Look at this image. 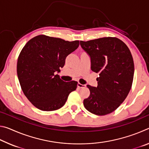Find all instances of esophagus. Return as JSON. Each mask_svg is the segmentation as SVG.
Segmentation results:
<instances>
[{"mask_svg":"<svg viewBox=\"0 0 149 149\" xmlns=\"http://www.w3.org/2000/svg\"><path fill=\"white\" fill-rule=\"evenodd\" d=\"M85 87V85H82V84H79V83H78V84H77V87L78 88H84Z\"/></svg>","mask_w":149,"mask_h":149,"instance_id":"1","label":"esophagus"}]
</instances>
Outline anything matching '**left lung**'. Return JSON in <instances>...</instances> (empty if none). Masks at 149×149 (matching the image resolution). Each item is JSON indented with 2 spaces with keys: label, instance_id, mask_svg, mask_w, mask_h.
Wrapping results in <instances>:
<instances>
[{
  "label": "left lung",
  "instance_id": "1",
  "mask_svg": "<svg viewBox=\"0 0 149 149\" xmlns=\"http://www.w3.org/2000/svg\"><path fill=\"white\" fill-rule=\"evenodd\" d=\"M80 45L91 58V69L99 73L97 87L87 85L90 95L85 108L93 114L104 116L114 112L124 101L132 88L134 63L130 49L116 37H103Z\"/></svg>",
  "mask_w": 149,
  "mask_h": 149
}]
</instances>
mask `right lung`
I'll return each instance as SVG.
<instances>
[{
  "label": "right lung",
  "instance_id": "1",
  "mask_svg": "<svg viewBox=\"0 0 149 149\" xmlns=\"http://www.w3.org/2000/svg\"><path fill=\"white\" fill-rule=\"evenodd\" d=\"M79 41H66L41 35L27 42L19 55L17 75L24 95L42 111H53L65 104L77 82H65L60 72L68 55L79 47Z\"/></svg>",
  "mask_w": 149,
  "mask_h": 149
}]
</instances>
